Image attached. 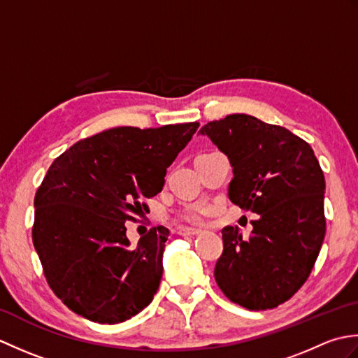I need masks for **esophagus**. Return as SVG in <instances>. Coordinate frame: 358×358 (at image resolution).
<instances>
[{
    "mask_svg": "<svg viewBox=\"0 0 358 358\" xmlns=\"http://www.w3.org/2000/svg\"><path fill=\"white\" fill-rule=\"evenodd\" d=\"M201 231L194 229V227H180L178 234L183 235V237H194V235H199Z\"/></svg>",
    "mask_w": 358,
    "mask_h": 358,
    "instance_id": "esophagus-1",
    "label": "esophagus"
}]
</instances>
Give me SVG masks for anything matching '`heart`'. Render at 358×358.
<instances>
[{
  "label": "heart",
  "mask_w": 358,
  "mask_h": 358,
  "mask_svg": "<svg viewBox=\"0 0 358 358\" xmlns=\"http://www.w3.org/2000/svg\"><path fill=\"white\" fill-rule=\"evenodd\" d=\"M209 210V206L208 204L204 203H200V204H195V206L189 208L185 214H183V220H186V222L189 223H200L203 217L208 214Z\"/></svg>",
  "instance_id": "obj_1"
}]
</instances>
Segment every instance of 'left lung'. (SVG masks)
Instances as JSON below:
<instances>
[{"label": "left lung", "instance_id": "1", "mask_svg": "<svg viewBox=\"0 0 358 358\" xmlns=\"http://www.w3.org/2000/svg\"><path fill=\"white\" fill-rule=\"evenodd\" d=\"M232 166L229 200L258 214L250 237L223 227L215 281L250 310L277 308L308 280L324 232V175L313 148L287 129L246 113L210 121L200 131Z\"/></svg>", "mask_w": 358, "mask_h": 358}]
</instances>
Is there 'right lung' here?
Here are the masks:
<instances>
[{
    "label": "right lung",
    "mask_w": 358,
    "mask_h": 358,
    "mask_svg": "<svg viewBox=\"0 0 358 358\" xmlns=\"http://www.w3.org/2000/svg\"><path fill=\"white\" fill-rule=\"evenodd\" d=\"M199 126L113 127L75 143L49 167L35 195L32 238L49 286L75 314L115 324L154 299L169 229L152 227L131 246L126 222L162 192L166 169Z\"/></svg>",
    "instance_id": "add662e5"
}]
</instances>
